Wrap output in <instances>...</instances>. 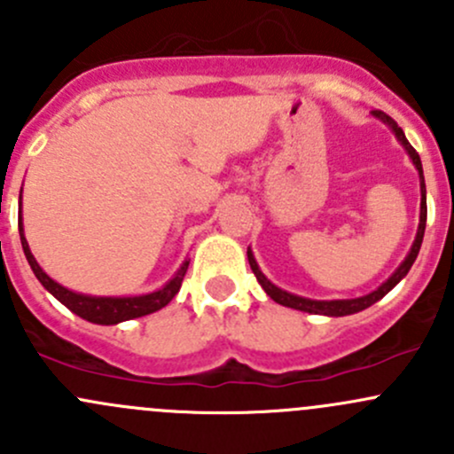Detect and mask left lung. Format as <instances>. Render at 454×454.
Returning a JSON list of instances; mask_svg holds the SVG:
<instances>
[{"label":"left lung","mask_w":454,"mask_h":454,"mask_svg":"<svg viewBox=\"0 0 454 454\" xmlns=\"http://www.w3.org/2000/svg\"><path fill=\"white\" fill-rule=\"evenodd\" d=\"M375 116L380 118V121L387 122L388 127L393 129V134L397 136V140L404 145V149L409 151L411 160H413V164L418 167L419 171V186H422V210H419V228H418V237H415V244L413 248H411L409 256L404 259V263L400 265V268L393 272V277L388 278L387 283H382V286L378 287L375 292H371L367 296H360V299H347V301H309V299H303V296H296V294H290V292L281 290V287H277L274 283H270L268 278L261 274L259 265H256L253 253L248 250V261H250V268H253L256 281L261 283V287L265 290V294L270 296L272 301H277L278 305H286V308H292V309H301V312H309V314H325V316H347V314H356V312H363V309H367L369 305H373L375 301L382 299L384 294H388V292L393 290V287L397 286V283L402 281V278L409 274L411 265L415 263V259H418V253L419 248H422V239H424V231H426V184H424V171H422V160H419L418 151L411 146V142L406 140L404 131L397 127V122L393 121L391 116H387L384 112H380V109H375Z\"/></svg>","instance_id":"obj_1"}]
</instances>
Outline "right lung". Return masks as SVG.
<instances>
[{"mask_svg":"<svg viewBox=\"0 0 454 454\" xmlns=\"http://www.w3.org/2000/svg\"><path fill=\"white\" fill-rule=\"evenodd\" d=\"M20 237H21V246H24L26 259H28L32 272H35V277L39 278L41 286H43L45 290L54 296V299L61 301L67 309H72L76 316H81V318L90 320V323H98V325H116V323H122V320L140 318V316H146L151 312H158V309H162L164 305L171 303L173 296L180 292L182 281H184V274H186V270H189V261H184V263H182V268L177 270L176 277H173L171 281L162 287V290L151 292V294L125 296V299H105V296L96 299V296H83V294H76V292L66 290V287L59 286L57 281H52V278H50L48 274L39 268V263H36L35 256H32V253H30L28 241H26V237H24V226H21V219H20Z\"/></svg>","mask_w":454,"mask_h":454,"instance_id":"obj_1","label":"right lung"}]
</instances>
